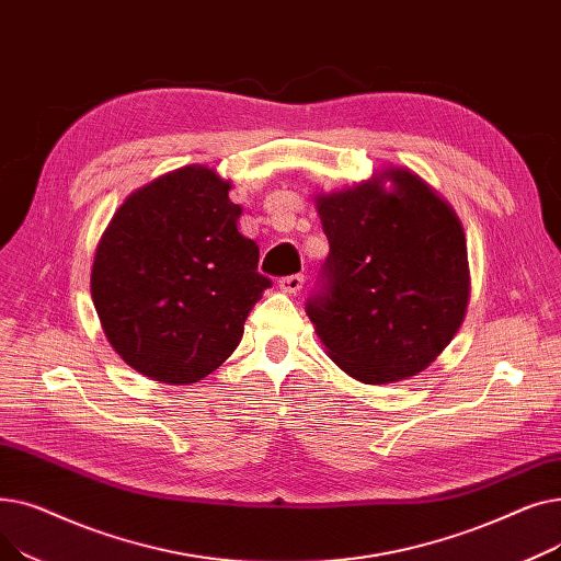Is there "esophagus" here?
Wrapping results in <instances>:
<instances>
[{
  "label": "esophagus",
  "mask_w": 561,
  "mask_h": 561,
  "mask_svg": "<svg viewBox=\"0 0 561 561\" xmlns=\"http://www.w3.org/2000/svg\"><path fill=\"white\" fill-rule=\"evenodd\" d=\"M302 284H305L302 275H288L279 279V290L288 293V296H296V293L302 290Z\"/></svg>",
  "instance_id": "34e87169"
}]
</instances>
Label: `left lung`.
I'll return each instance as SVG.
<instances>
[{
    "label": "left lung",
    "instance_id": "1",
    "mask_svg": "<svg viewBox=\"0 0 561 561\" xmlns=\"http://www.w3.org/2000/svg\"><path fill=\"white\" fill-rule=\"evenodd\" d=\"M316 209L330 254L307 313L330 359L364 385L423 373L461 328L470 296L450 202L409 168H387L316 195Z\"/></svg>",
    "mask_w": 561,
    "mask_h": 561
}]
</instances>
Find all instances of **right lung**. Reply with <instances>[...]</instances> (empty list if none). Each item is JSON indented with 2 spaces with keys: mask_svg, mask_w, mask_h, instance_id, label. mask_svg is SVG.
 Listing matches in <instances>:
<instances>
[{
  "mask_svg": "<svg viewBox=\"0 0 561 561\" xmlns=\"http://www.w3.org/2000/svg\"><path fill=\"white\" fill-rule=\"evenodd\" d=\"M229 188L206 165L161 174L123 202L98 243L91 293L102 330L127 366L163 385L214 373L271 286Z\"/></svg>",
  "mask_w": 561,
  "mask_h": 561,
  "instance_id": "right-lung-1",
  "label": "right lung"
}]
</instances>
